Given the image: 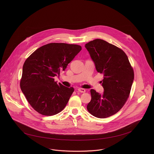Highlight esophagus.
<instances>
[{"mask_svg":"<svg viewBox=\"0 0 154 154\" xmlns=\"http://www.w3.org/2000/svg\"><path fill=\"white\" fill-rule=\"evenodd\" d=\"M78 91L79 92H82V93H84V92H85V89H83V88H79L78 89Z\"/></svg>","mask_w":154,"mask_h":154,"instance_id":"34e87169","label":"esophagus"}]
</instances>
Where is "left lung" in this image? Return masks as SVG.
<instances>
[{
  "label": "left lung",
  "mask_w": 154,
  "mask_h": 154,
  "mask_svg": "<svg viewBox=\"0 0 154 154\" xmlns=\"http://www.w3.org/2000/svg\"><path fill=\"white\" fill-rule=\"evenodd\" d=\"M98 72L104 75L102 94L91 89L87 110L98 118L117 113L126 102L134 79V72L126 53L119 47L95 39L85 44ZM102 82V81H101Z\"/></svg>",
  "instance_id": "1"
}]
</instances>
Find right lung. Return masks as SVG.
Segmentation results:
<instances>
[{"mask_svg": "<svg viewBox=\"0 0 154 154\" xmlns=\"http://www.w3.org/2000/svg\"><path fill=\"white\" fill-rule=\"evenodd\" d=\"M82 50L81 46L49 43L33 52L22 67L20 87L31 107L44 116L55 115L66 107L74 91L54 81Z\"/></svg>", "mask_w": 154, "mask_h": 154, "instance_id": "1", "label": "right lung"}]
</instances>
